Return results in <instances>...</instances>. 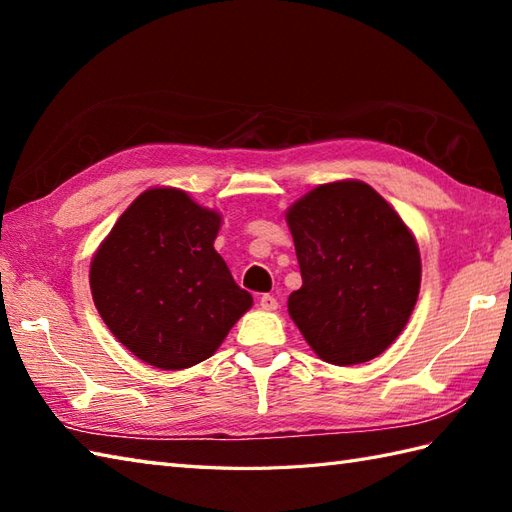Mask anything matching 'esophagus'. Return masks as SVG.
<instances>
[{
    "mask_svg": "<svg viewBox=\"0 0 512 512\" xmlns=\"http://www.w3.org/2000/svg\"><path fill=\"white\" fill-rule=\"evenodd\" d=\"M259 306H262V310L273 312V310L279 308V303H277V299L273 295H262V297H259Z\"/></svg>",
    "mask_w": 512,
    "mask_h": 512,
    "instance_id": "34e87169",
    "label": "esophagus"
}]
</instances>
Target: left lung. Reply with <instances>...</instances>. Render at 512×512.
<instances>
[{
  "label": "left lung",
  "instance_id": "8db88e82",
  "mask_svg": "<svg viewBox=\"0 0 512 512\" xmlns=\"http://www.w3.org/2000/svg\"><path fill=\"white\" fill-rule=\"evenodd\" d=\"M303 286L288 312L332 365H358L398 339L420 292L416 237L361 180L319 184L286 213Z\"/></svg>",
  "mask_w": 512,
  "mask_h": 512
}]
</instances>
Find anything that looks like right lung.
Returning <instances> with one entry per match:
<instances>
[{"mask_svg":"<svg viewBox=\"0 0 512 512\" xmlns=\"http://www.w3.org/2000/svg\"><path fill=\"white\" fill-rule=\"evenodd\" d=\"M220 224V213L180 189H147L94 253V306L143 363L187 369L206 361L253 306L213 248Z\"/></svg>","mask_w":512,"mask_h":512,"instance_id":"obj_1","label":"right lung"}]
</instances>
